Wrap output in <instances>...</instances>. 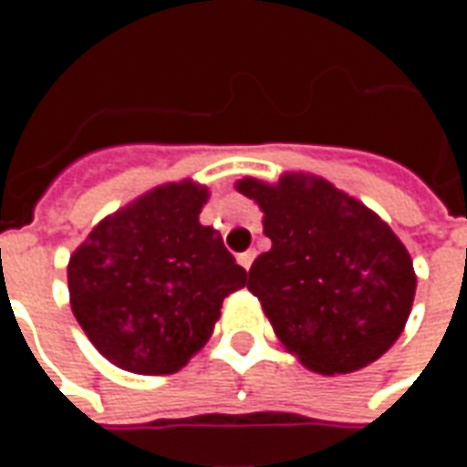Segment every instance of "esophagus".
I'll use <instances>...</instances> for the list:
<instances>
[{
  "mask_svg": "<svg viewBox=\"0 0 467 467\" xmlns=\"http://www.w3.org/2000/svg\"><path fill=\"white\" fill-rule=\"evenodd\" d=\"M254 257H257V253H254V250H247V253L237 254V263L243 265L244 270H250V265L254 263Z\"/></svg>",
  "mask_w": 467,
  "mask_h": 467,
  "instance_id": "esophagus-1",
  "label": "esophagus"
}]
</instances>
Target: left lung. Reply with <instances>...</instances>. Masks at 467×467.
Wrapping results in <instances>:
<instances>
[{
    "instance_id": "left-lung-1",
    "label": "left lung",
    "mask_w": 467,
    "mask_h": 467,
    "mask_svg": "<svg viewBox=\"0 0 467 467\" xmlns=\"http://www.w3.org/2000/svg\"><path fill=\"white\" fill-rule=\"evenodd\" d=\"M273 247L250 267L247 290L275 335L307 370H360L400 337L415 297L405 244L378 214L313 174L277 184L244 177Z\"/></svg>"
}]
</instances>
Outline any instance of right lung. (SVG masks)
I'll return each instance as SVG.
<instances>
[{
    "mask_svg": "<svg viewBox=\"0 0 467 467\" xmlns=\"http://www.w3.org/2000/svg\"><path fill=\"white\" fill-rule=\"evenodd\" d=\"M207 187H154L105 217L69 257L77 323L107 360L137 375H170L214 330L223 300L247 285L223 237L200 224Z\"/></svg>",
    "mask_w": 467,
    "mask_h": 467,
    "instance_id": "1",
    "label": "right lung"
}]
</instances>
